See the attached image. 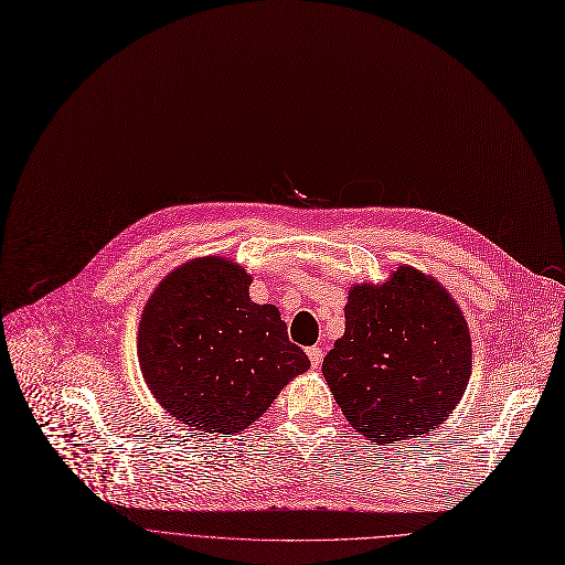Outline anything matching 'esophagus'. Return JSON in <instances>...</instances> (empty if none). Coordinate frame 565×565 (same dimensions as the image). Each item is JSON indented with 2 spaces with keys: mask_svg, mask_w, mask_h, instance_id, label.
Listing matches in <instances>:
<instances>
[{
  "mask_svg": "<svg viewBox=\"0 0 565 565\" xmlns=\"http://www.w3.org/2000/svg\"><path fill=\"white\" fill-rule=\"evenodd\" d=\"M306 352H308V359H310V363L317 367V365L321 363V359H323V350H321L319 345H310Z\"/></svg>",
  "mask_w": 565,
  "mask_h": 565,
  "instance_id": "34e87169",
  "label": "esophagus"
}]
</instances>
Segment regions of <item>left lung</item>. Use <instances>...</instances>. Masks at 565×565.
Returning a JSON list of instances; mask_svg holds the SVG:
<instances>
[{
  "instance_id": "1",
  "label": "left lung",
  "mask_w": 565,
  "mask_h": 565,
  "mask_svg": "<svg viewBox=\"0 0 565 565\" xmlns=\"http://www.w3.org/2000/svg\"><path fill=\"white\" fill-rule=\"evenodd\" d=\"M455 299L402 266L384 286H354L345 332L321 372L348 424L374 444L433 433L466 393L472 348Z\"/></svg>"
}]
</instances>
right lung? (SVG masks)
Instances as JSON below:
<instances>
[{"label": "right lung", "instance_id": "right-lung-1", "mask_svg": "<svg viewBox=\"0 0 565 565\" xmlns=\"http://www.w3.org/2000/svg\"><path fill=\"white\" fill-rule=\"evenodd\" d=\"M244 268L204 257L170 273L139 323L154 399L185 426L233 435L259 419L310 361L270 303L250 301Z\"/></svg>", "mask_w": 565, "mask_h": 565}]
</instances>
